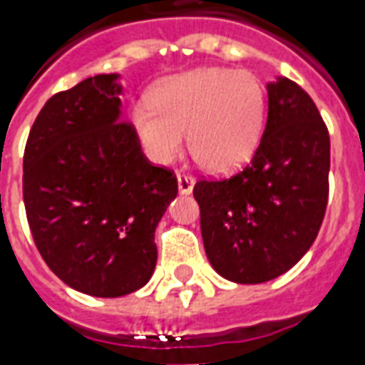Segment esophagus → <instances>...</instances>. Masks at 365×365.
Masks as SVG:
<instances>
[{"mask_svg":"<svg viewBox=\"0 0 365 365\" xmlns=\"http://www.w3.org/2000/svg\"><path fill=\"white\" fill-rule=\"evenodd\" d=\"M193 185H195V178L191 174H178V191L182 195H189L193 191Z\"/></svg>","mask_w":365,"mask_h":365,"instance_id":"34e87169","label":"esophagus"}]
</instances>
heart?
I'll use <instances>...</instances> for the list:
<instances>
[{"label":"heart","mask_w":365,"mask_h":365,"mask_svg":"<svg viewBox=\"0 0 365 365\" xmlns=\"http://www.w3.org/2000/svg\"><path fill=\"white\" fill-rule=\"evenodd\" d=\"M266 97L255 74L232 68H197L155 88L149 105L132 108V124L151 160L168 164L189 151L212 172L243 166L258 147Z\"/></svg>","instance_id":"heart-1"}]
</instances>
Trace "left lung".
<instances>
[{
    "label": "left lung",
    "mask_w": 365,
    "mask_h": 365,
    "mask_svg": "<svg viewBox=\"0 0 365 365\" xmlns=\"http://www.w3.org/2000/svg\"><path fill=\"white\" fill-rule=\"evenodd\" d=\"M208 262L235 283L291 269L318 237L329 197V132L299 83H268V120L250 163L235 176L199 180Z\"/></svg>",
    "instance_id": "left-lung-1"
}]
</instances>
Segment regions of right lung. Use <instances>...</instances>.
<instances>
[{"mask_svg":"<svg viewBox=\"0 0 365 365\" xmlns=\"http://www.w3.org/2000/svg\"><path fill=\"white\" fill-rule=\"evenodd\" d=\"M118 74L47 99L28 135L22 195L34 243L59 279L91 297L138 291L157 266L155 230L178 195L120 120Z\"/></svg>","mask_w":365,"mask_h":365,"instance_id":"right-lung-1","label":"right lung"}]
</instances>
